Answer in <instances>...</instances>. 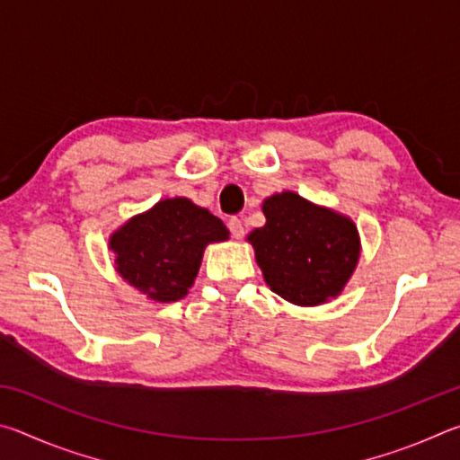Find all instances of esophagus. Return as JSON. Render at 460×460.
Listing matches in <instances>:
<instances>
[{"instance_id": "obj_1", "label": "esophagus", "mask_w": 460, "mask_h": 460, "mask_svg": "<svg viewBox=\"0 0 460 460\" xmlns=\"http://www.w3.org/2000/svg\"><path fill=\"white\" fill-rule=\"evenodd\" d=\"M227 227H229V231H231V235L235 237V239L243 237V233H245L243 223H241V219H237V217H231V219L227 221Z\"/></svg>"}]
</instances>
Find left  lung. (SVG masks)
I'll return each instance as SVG.
<instances>
[{
	"mask_svg": "<svg viewBox=\"0 0 460 460\" xmlns=\"http://www.w3.org/2000/svg\"><path fill=\"white\" fill-rule=\"evenodd\" d=\"M266 225L249 233L268 286L298 306L334 298L359 260V235L351 219L316 207L296 192L263 202Z\"/></svg>",
	"mask_w": 460,
	"mask_h": 460,
	"instance_id": "1",
	"label": "left lung"
}]
</instances>
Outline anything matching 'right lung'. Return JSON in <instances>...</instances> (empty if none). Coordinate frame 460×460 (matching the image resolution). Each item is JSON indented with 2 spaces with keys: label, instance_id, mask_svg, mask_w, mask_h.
Here are the masks:
<instances>
[{
  "label": "right lung",
  "instance_id": "add662e5",
  "mask_svg": "<svg viewBox=\"0 0 460 460\" xmlns=\"http://www.w3.org/2000/svg\"><path fill=\"white\" fill-rule=\"evenodd\" d=\"M229 239L215 217L189 199H166L129 219L109 239L123 279L158 302H176L189 292L213 241Z\"/></svg>",
  "mask_w": 460,
  "mask_h": 460
}]
</instances>
